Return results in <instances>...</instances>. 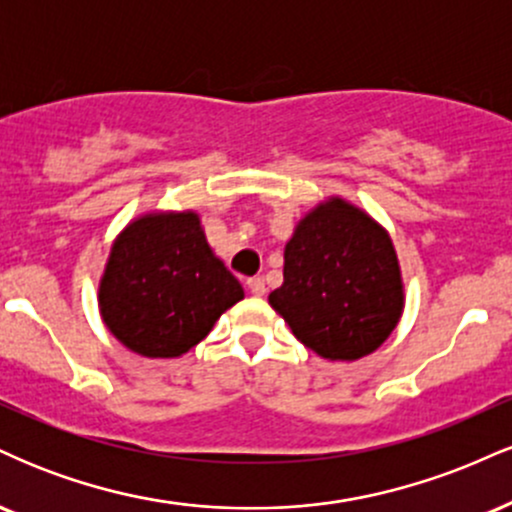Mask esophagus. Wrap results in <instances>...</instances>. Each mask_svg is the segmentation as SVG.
Returning a JSON list of instances; mask_svg holds the SVG:
<instances>
[{
    "mask_svg": "<svg viewBox=\"0 0 512 512\" xmlns=\"http://www.w3.org/2000/svg\"><path fill=\"white\" fill-rule=\"evenodd\" d=\"M245 284H248V291L252 293V296H264V279L262 276H252V279H248L245 281Z\"/></svg>",
    "mask_w": 512,
    "mask_h": 512,
    "instance_id": "obj_1",
    "label": "esophagus"
}]
</instances>
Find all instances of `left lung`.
Segmentation results:
<instances>
[{
	"label": "left lung",
	"mask_w": 512,
	"mask_h": 512,
	"mask_svg": "<svg viewBox=\"0 0 512 512\" xmlns=\"http://www.w3.org/2000/svg\"><path fill=\"white\" fill-rule=\"evenodd\" d=\"M298 342L327 361H358L390 337L404 279L390 233L334 195L315 204L284 248V284L269 293Z\"/></svg>",
	"instance_id": "8db88e82"
}]
</instances>
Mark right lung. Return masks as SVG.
I'll use <instances>...</instances> for the list:
<instances>
[{
    "label": "right lung",
    "mask_w": 512,
    "mask_h": 512,
    "mask_svg": "<svg viewBox=\"0 0 512 512\" xmlns=\"http://www.w3.org/2000/svg\"><path fill=\"white\" fill-rule=\"evenodd\" d=\"M243 298V286L214 255L192 209L146 211L129 221L98 281L105 327L146 358L187 354Z\"/></svg>",
    "instance_id": "add662e5"
}]
</instances>
